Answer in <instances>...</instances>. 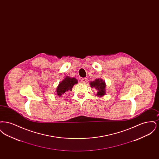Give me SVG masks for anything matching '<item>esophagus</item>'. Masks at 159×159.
I'll use <instances>...</instances> for the list:
<instances>
[{
	"label": "esophagus",
	"instance_id": "obj_1",
	"mask_svg": "<svg viewBox=\"0 0 159 159\" xmlns=\"http://www.w3.org/2000/svg\"><path fill=\"white\" fill-rule=\"evenodd\" d=\"M87 81H88V79H87V78H86V77H84V78H82V79H81V82H82V83H86Z\"/></svg>",
	"mask_w": 159,
	"mask_h": 159
}]
</instances>
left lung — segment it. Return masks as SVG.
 Returning a JSON list of instances; mask_svg holds the SVG:
<instances>
[{
  "instance_id": "8db88e82",
  "label": "left lung",
  "mask_w": 159,
  "mask_h": 159,
  "mask_svg": "<svg viewBox=\"0 0 159 159\" xmlns=\"http://www.w3.org/2000/svg\"><path fill=\"white\" fill-rule=\"evenodd\" d=\"M90 86L92 88H94L98 91L97 96L99 97H102L103 96L106 95V82L102 79H97L94 81H91Z\"/></svg>"
}]
</instances>
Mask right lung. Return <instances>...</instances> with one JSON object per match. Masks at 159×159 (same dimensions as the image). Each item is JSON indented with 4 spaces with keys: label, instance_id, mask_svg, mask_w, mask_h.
<instances>
[{
    "label": "right lung",
    "instance_id": "right-lung-1",
    "mask_svg": "<svg viewBox=\"0 0 159 159\" xmlns=\"http://www.w3.org/2000/svg\"><path fill=\"white\" fill-rule=\"evenodd\" d=\"M77 83L78 82L76 78L67 76L60 82L58 86H57L56 89V95L60 97L67 92L71 91L73 86Z\"/></svg>",
    "mask_w": 159,
    "mask_h": 159
}]
</instances>
